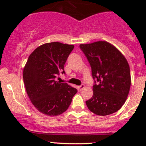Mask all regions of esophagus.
Masks as SVG:
<instances>
[{"mask_svg": "<svg viewBox=\"0 0 146 146\" xmlns=\"http://www.w3.org/2000/svg\"><path fill=\"white\" fill-rule=\"evenodd\" d=\"M84 88H85V85H83V84H82L81 85L78 86V88H79V90H82Z\"/></svg>", "mask_w": 146, "mask_h": 146, "instance_id": "1", "label": "esophagus"}]
</instances>
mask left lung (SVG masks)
Instances as JSON below:
<instances>
[{
	"mask_svg": "<svg viewBox=\"0 0 146 146\" xmlns=\"http://www.w3.org/2000/svg\"><path fill=\"white\" fill-rule=\"evenodd\" d=\"M80 48L90 64L95 80L93 95L85 102L87 107L99 116L116 112L125 103L130 90L131 79L127 60L105 41L82 44Z\"/></svg>",
	"mask_w": 146,
	"mask_h": 146,
	"instance_id": "obj_1",
	"label": "left lung"
}]
</instances>
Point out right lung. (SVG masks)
<instances>
[{
    "instance_id": "right-lung-1",
    "label": "right lung",
    "mask_w": 146,
    "mask_h": 146,
    "mask_svg": "<svg viewBox=\"0 0 146 146\" xmlns=\"http://www.w3.org/2000/svg\"><path fill=\"white\" fill-rule=\"evenodd\" d=\"M74 48L72 44L51 42L38 46L29 55L23 70V80L31 102L38 111L58 116L68 108L78 92L55 78L65 73L64 65Z\"/></svg>"
}]
</instances>
